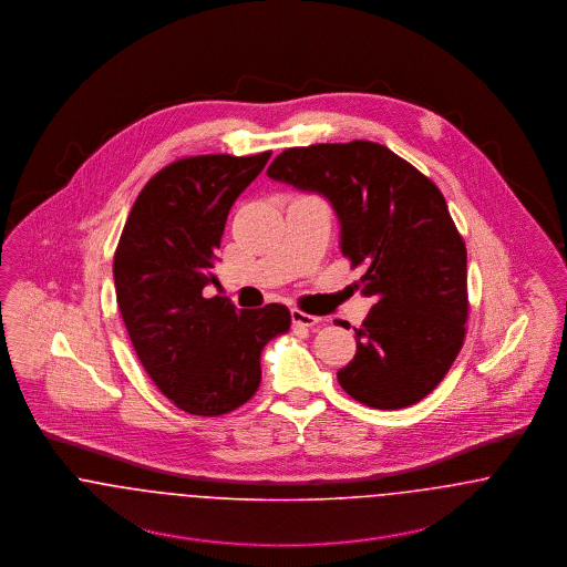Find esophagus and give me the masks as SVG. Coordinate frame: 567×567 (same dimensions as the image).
<instances>
[{"instance_id": "1", "label": "esophagus", "mask_w": 567, "mask_h": 567, "mask_svg": "<svg viewBox=\"0 0 567 567\" xmlns=\"http://www.w3.org/2000/svg\"><path fill=\"white\" fill-rule=\"evenodd\" d=\"M291 321L296 324H301V327H315V324L321 323V319H319V317L306 315V312H301V310H297V308L291 310Z\"/></svg>"}]
</instances>
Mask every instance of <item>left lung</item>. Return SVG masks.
<instances>
[{
  "instance_id": "obj_1",
  "label": "left lung",
  "mask_w": 567,
  "mask_h": 567,
  "mask_svg": "<svg viewBox=\"0 0 567 567\" xmlns=\"http://www.w3.org/2000/svg\"><path fill=\"white\" fill-rule=\"evenodd\" d=\"M268 176L323 195L340 220L342 255L365 268L357 287L377 303L354 329L340 386L378 410L421 402L451 370L467 321V252L444 195L368 140L287 148Z\"/></svg>"
}]
</instances>
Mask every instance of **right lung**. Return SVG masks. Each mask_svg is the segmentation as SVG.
<instances>
[{
    "label": "right lung",
    "instance_id": "right-lung-1",
    "mask_svg": "<svg viewBox=\"0 0 567 567\" xmlns=\"http://www.w3.org/2000/svg\"><path fill=\"white\" fill-rule=\"evenodd\" d=\"M252 157L199 155L169 163L140 190L114 252V289L135 352L163 395L197 416L248 402L261 351L289 331L282 303L238 310L218 285L216 248L234 202L266 167Z\"/></svg>",
    "mask_w": 567,
    "mask_h": 567
}]
</instances>
